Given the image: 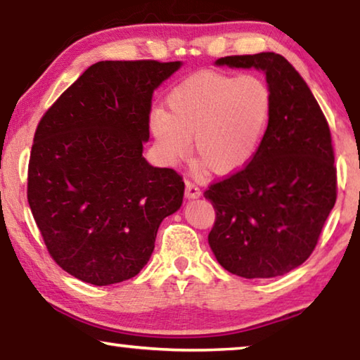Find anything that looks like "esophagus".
I'll list each match as a JSON object with an SVG mask.
<instances>
[{
	"label": "esophagus",
	"mask_w": 360,
	"mask_h": 360,
	"mask_svg": "<svg viewBox=\"0 0 360 360\" xmlns=\"http://www.w3.org/2000/svg\"><path fill=\"white\" fill-rule=\"evenodd\" d=\"M200 195V189L198 186L186 181V199H198Z\"/></svg>",
	"instance_id": "esophagus-1"
}]
</instances>
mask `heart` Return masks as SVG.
Here are the masks:
<instances>
[{"label": "heart", "instance_id": "obj_1", "mask_svg": "<svg viewBox=\"0 0 360 360\" xmlns=\"http://www.w3.org/2000/svg\"><path fill=\"white\" fill-rule=\"evenodd\" d=\"M150 115V133L166 165L184 160L193 140L200 166L236 174L260 150L271 115V92L257 75L204 70L186 77Z\"/></svg>", "mask_w": 360, "mask_h": 360}]
</instances>
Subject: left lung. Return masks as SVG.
<instances>
[{"instance_id": "8db88e82", "label": "left lung", "mask_w": 360, "mask_h": 360, "mask_svg": "<svg viewBox=\"0 0 360 360\" xmlns=\"http://www.w3.org/2000/svg\"><path fill=\"white\" fill-rule=\"evenodd\" d=\"M215 65L263 72L271 115L250 165L204 193L215 209L210 250L237 276L285 275L308 260L336 202L328 122L283 56H229Z\"/></svg>"}]
</instances>
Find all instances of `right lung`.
I'll use <instances>...</instances> for the list:
<instances>
[{
	"label": "right lung",
	"instance_id": "right-lung-1",
	"mask_svg": "<svg viewBox=\"0 0 360 360\" xmlns=\"http://www.w3.org/2000/svg\"><path fill=\"white\" fill-rule=\"evenodd\" d=\"M181 65L97 62L37 124L27 202L51 257L85 283L138 275L162 219L183 204L181 176L143 156L153 94Z\"/></svg>",
	"mask_w": 360,
	"mask_h": 360
}]
</instances>
